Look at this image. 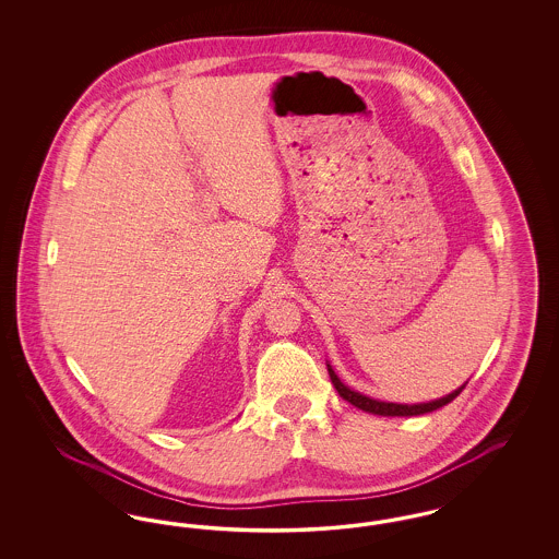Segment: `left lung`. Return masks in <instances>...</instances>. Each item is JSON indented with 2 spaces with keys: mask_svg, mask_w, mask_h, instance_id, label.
Segmentation results:
<instances>
[{
  "mask_svg": "<svg viewBox=\"0 0 559 559\" xmlns=\"http://www.w3.org/2000/svg\"><path fill=\"white\" fill-rule=\"evenodd\" d=\"M329 377H331V381H333V385H335V390L340 392L342 399L347 400L349 404H354L356 408H362V411L372 413V415H383V417H413V415L431 413V411H436V408H440V406L452 402V400L456 399V396L465 390V385H461L459 390H454L449 396L433 400V402H424V404H394V402H379V400H372L369 399V396H362V394L349 390L347 385H344V383L340 381V377L335 374V371H333L331 367H329Z\"/></svg>",
  "mask_w": 559,
  "mask_h": 559,
  "instance_id": "8db88e82",
  "label": "left lung"
}]
</instances>
